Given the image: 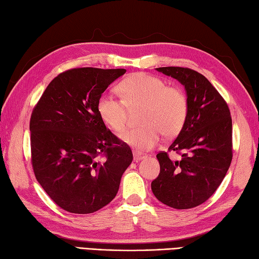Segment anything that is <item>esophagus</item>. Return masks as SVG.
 Instances as JSON below:
<instances>
[{
    "instance_id": "esophagus-1",
    "label": "esophagus",
    "mask_w": 259,
    "mask_h": 259,
    "mask_svg": "<svg viewBox=\"0 0 259 259\" xmlns=\"http://www.w3.org/2000/svg\"><path fill=\"white\" fill-rule=\"evenodd\" d=\"M133 158H134V161L138 162V161H140V160L144 159V158H146V156H142V155H140V153H138V152H134Z\"/></svg>"
}]
</instances>
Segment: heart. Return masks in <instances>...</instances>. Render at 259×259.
Here are the masks:
<instances>
[{
  "instance_id": "heart-1",
  "label": "heart",
  "mask_w": 259,
  "mask_h": 259,
  "mask_svg": "<svg viewBox=\"0 0 259 259\" xmlns=\"http://www.w3.org/2000/svg\"><path fill=\"white\" fill-rule=\"evenodd\" d=\"M122 99L102 94L98 102L101 119L117 133L124 132L128 122V107H143L140 128L121 135V140L138 151H148L161 140V134L174 137L184 125L188 101L182 91L158 77L138 72L119 84Z\"/></svg>"
}]
</instances>
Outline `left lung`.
<instances>
[{
	"label": "left lung",
	"instance_id": "left-lung-1",
	"mask_svg": "<svg viewBox=\"0 0 259 259\" xmlns=\"http://www.w3.org/2000/svg\"><path fill=\"white\" fill-rule=\"evenodd\" d=\"M157 71L184 86L188 113L168 151L181 153L171 160L167 152L157 159L160 173L151 190L160 202L189 209L209 199L228 173L232 160V119L228 104L205 76L182 67H160Z\"/></svg>",
	"mask_w": 259,
	"mask_h": 259
}]
</instances>
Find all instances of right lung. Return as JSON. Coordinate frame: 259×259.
<instances>
[{
    "mask_svg": "<svg viewBox=\"0 0 259 259\" xmlns=\"http://www.w3.org/2000/svg\"><path fill=\"white\" fill-rule=\"evenodd\" d=\"M126 69L76 68L58 75L30 117L36 180L63 210L91 214L116 197L133 160L126 143L107 130L98 102Z\"/></svg>",
    "mask_w": 259,
    "mask_h": 259,
    "instance_id": "add662e5",
    "label": "right lung"
}]
</instances>
